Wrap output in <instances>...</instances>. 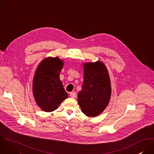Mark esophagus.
Returning a JSON list of instances; mask_svg holds the SVG:
<instances>
[{
	"mask_svg": "<svg viewBox=\"0 0 154 154\" xmlns=\"http://www.w3.org/2000/svg\"><path fill=\"white\" fill-rule=\"evenodd\" d=\"M70 96L72 97V98H76L77 97V94L75 93L74 92H72L70 93Z\"/></svg>",
	"mask_w": 154,
	"mask_h": 154,
	"instance_id": "esophagus-1",
	"label": "esophagus"
}]
</instances>
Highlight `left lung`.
Listing matches in <instances>:
<instances>
[{"mask_svg": "<svg viewBox=\"0 0 154 154\" xmlns=\"http://www.w3.org/2000/svg\"><path fill=\"white\" fill-rule=\"evenodd\" d=\"M83 66V82L78 93V103L86 116L94 118L100 115L109 102L111 81L103 62L85 63Z\"/></svg>", "mask_w": 154, "mask_h": 154, "instance_id": "1", "label": "left lung"}]
</instances>
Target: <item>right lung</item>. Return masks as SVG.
<instances>
[{
  "label": "right lung",
  "mask_w": 154,
  "mask_h": 154,
  "mask_svg": "<svg viewBox=\"0 0 154 154\" xmlns=\"http://www.w3.org/2000/svg\"><path fill=\"white\" fill-rule=\"evenodd\" d=\"M64 65L58 57H48L38 65L32 82V92L36 105L45 112H54L68 97L60 79Z\"/></svg>",
  "instance_id": "obj_1"
}]
</instances>
